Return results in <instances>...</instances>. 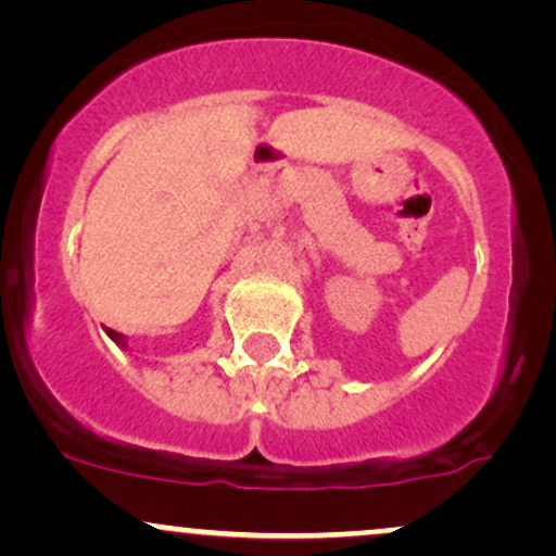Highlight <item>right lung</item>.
Returning <instances> with one entry per match:
<instances>
[{
	"instance_id": "1",
	"label": "right lung",
	"mask_w": 556,
	"mask_h": 556,
	"mask_svg": "<svg viewBox=\"0 0 556 556\" xmlns=\"http://www.w3.org/2000/svg\"><path fill=\"white\" fill-rule=\"evenodd\" d=\"M106 334H110V340H112V342H117L119 348H127L125 334H119V331H114V329H106Z\"/></svg>"
}]
</instances>
